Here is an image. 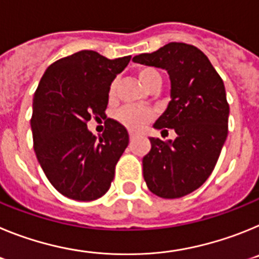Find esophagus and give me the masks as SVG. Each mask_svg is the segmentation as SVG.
<instances>
[{
  "label": "esophagus",
  "instance_id": "obj_1",
  "mask_svg": "<svg viewBox=\"0 0 259 259\" xmlns=\"http://www.w3.org/2000/svg\"><path fill=\"white\" fill-rule=\"evenodd\" d=\"M135 137H137V134H136V132L130 131V139H131V140H134Z\"/></svg>",
  "mask_w": 259,
  "mask_h": 259
}]
</instances>
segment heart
<instances>
[{
  "label": "heart",
  "mask_w": 259,
  "mask_h": 259,
  "mask_svg": "<svg viewBox=\"0 0 259 259\" xmlns=\"http://www.w3.org/2000/svg\"><path fill=\"white\" fill-rule=\"evenodd\" d=\"M137 77H139L140 83L143 84V87L146 91L152 89L153 87L157 85V84L161 85V74H159L154 67H148V66H145V67L139 68V71H137ZM115 81H113L109 89L110 96L114 95V92H115ZM152 118L153 113L150 110L137 109V107L132 106L123 107L122 110H119L118 113L119 122L123 123L124 125H127L128 128H132V130H140V128H143L149 120H152Z\"/></svg>",
  "instance_id": "heart-1"
}]
</instances>
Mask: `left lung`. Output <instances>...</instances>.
Masks as SVG:
<instances>
[{
  "instance_id": "1",
  "label": "left lung",
  "mask_w": 259,
  "mask_h": 259,
  "mask_svg": "<svg viewBox=\"0 0 259 259\" xmlns=\"http://www.w3.org/2000/svg\"><path fill=\"white\" fill-rule=\"evenodd\" d=\"M132 61L167 71L171 101L153 127L172 128L178 135L167 141L149 137L144 179L158 197L187 196L206 182L227 139L230 106L223 80L200 49L184 42H170Z\"/></svg>"
}]
</instances>
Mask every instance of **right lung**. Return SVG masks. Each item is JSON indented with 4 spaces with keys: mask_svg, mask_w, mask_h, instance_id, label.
Instances as JSON below:
<instances>
[{
    "mask_svg": "<svg viewBox=\"0 0 259 259\" xmlns=\"http://www.w3.org/2000/svg\"><path fill=\"white\" fill-rule=\"evenodd\" d=\"M130 61L81 50L54 62L41 77L31 119L33 148L48 180L66 197L93 201L109 191L128 132L109 118L97 137L87 122L105 116L110 85Z\"/></svg>",
    "mask_w": 259,
    "mask_h": 259,
    "instance_id": "1",
    "label": "right lung"
}]
</instances>
